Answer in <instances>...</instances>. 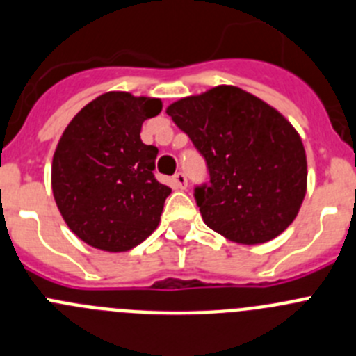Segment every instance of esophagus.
I'll return each mask as SVG.
<instances>
[{
    "instance_id": "34e87169",
    "label": "esophagus",
    "mask_w": 356,
    "mask_h": 356,
    "mask_svg": "<svg viewBox=\"0 0 356 356\" xmlns=\"http://www.w3.org/2000/svg\"><path fill=\"white\" fill-rule=\"evenodd\" d=\"M174 186L177 189H186V186H188V177H186L182 172H177V174L174 175Z\"/></svg>"
}]
</instances>
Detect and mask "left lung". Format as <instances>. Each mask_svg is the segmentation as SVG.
Returning <instances> with one entry per match:
<instances>
[{
    "label": "left lung",
    "mask_w": 356,
    "mask_h": 356,
    "mask_svg": "<svg viewBox=\"0 0 356 356\" xmlns=\"http://www.w3.org/2000/svg\"><path fill=\"white\" fill-rule=\"evenodd\" d=\"M167 114L204 156L195 188L205 225L238 244H264L298 214L307 161L298 133L275 108L235 86L172 103Z\"/></svg>",
    "instance_id": "obj_1"
}]
</instances>
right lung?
Returning <instances> with one entry per match:
<instances>
[{"mask_svg": "<svg viewBox=\"0 0 356 356\" xmlns=\"http://www.w3.org/2000/svg\"><path fill=\"white\" fill-rule=\"evenodd\" d=\"M158 98L111 91L70 121L52 158V193L70 230L96 249L119 253L156 230L172 189L154 177L158 149L140 140Z\"/></svg>", "mask_w": 356, "mask_h": 356, "instance_id": "add662e5", "label": "right lung"}]
</instances>
